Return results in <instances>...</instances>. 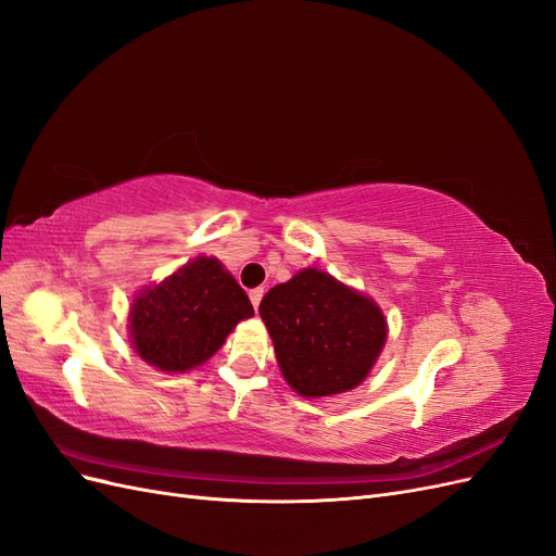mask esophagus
Segmentation results:
<instances>
[{"instance_id":"obj_1","label":"esophagus","mask_w":556,"mask_h":556,"mask_svg":"<svg viewBox=\"0 0 556 556\" xmlns=\"http://www.w3.org/2000/svg\"><path fill=\"white\" fill-rule=\"evenodd\" d=\"M250 301H252V306H255V311L260 308V301H262V296H264V290L262 288H255V290H250Z\"/></svg>"}]
</instances>
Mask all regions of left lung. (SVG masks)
<instances>
[{"label":"left lung","mask_w":556,"mask_h":556,"mask_svg":"<svg viewBox=\"0 0 556 556\" xmlns=\"http://www.w3.org/2000/svg\"><path fill=\"white\" fill-rule=\"evenodd\" d=\"M260 315L294 392L341 394L371 371L387 339L380 308L317 268L268 290Z\"/></svg>","instance_id":"8db88e82"}]
</instances>
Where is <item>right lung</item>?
<instances>
[{
  "label": "right lung",
  "instance_id": "add662e5",
  "mask_svg": "<svg viewBox=\"0 0 556 556\" xmlns=\"http://www.w3.org/2000/svg\"><path fill=\"white\" fill-rule=\"evenodd\" d=\"M255 315L223 264L199 257L134 301L131 341L162 371H188L213 357L239 319Z\"/></svg>",
  "mask_w": 556,
  "mask_h": 556
}]
</instances>
